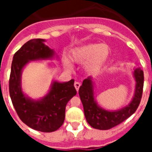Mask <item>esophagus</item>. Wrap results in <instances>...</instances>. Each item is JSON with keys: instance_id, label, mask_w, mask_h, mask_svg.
Wrapping results in <instances>:
<instances>
[{"instance_id": "1", "label": "esophagus", "mask_w": 152, "mask_h": 152, "mask_svg": "<svg viewBox=\"0 0 152 152\" xmlns=\"http://www.w3.org/2000/svg\"><path fill=\"white\" fill-rule=\"evenodd\" d=\"M80 84L79 82H75V89L77 90V91H78L79 88H80Z\"/></svg>"}]
</instances>
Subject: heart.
<instances>
[{"label": "heart", "instance_id": "heart-1", "mask_svg": "<svg viewBox=\"0 0 152 152\" xmlns=\"http://www.w3.org/2000/svg\"><path fill=\"white\" fill-rule=\"evenodd\" d=\"M110 56V48L106 44L91 43L77 47L72 51L71 58L78 64H84L86 72L89 74L98 72L107 63ZM64 65L72 69V64L68 58H64Z\"/></svg>", "mask_w": 152, "mask_h": 152}]
</instances>
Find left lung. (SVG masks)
I'll return each mask as SVG.
<instances>
[{"instance_id": "1", "label": "left lung", "mask_w": 152, "mask_h": 152, "mask_svg": "<svg viewBox=\"0 0 152 152\" xmlns=\"http://www.w3.org/2000/svg\"><path fill=\"white\" fill-rule=\"evenodd\" d=\"M133 76L135 80V94L128 105L117 110H107L98 105L94 96V82L92 77L83 80L79 88V96L84 107V116L87 122L93 128L107 130L123 123L132 116L139 107L142 99L144 73L140 68L134 69Z\"/></svg>"}]
</instances>
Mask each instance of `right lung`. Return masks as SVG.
<instances>
[{"label": "right lung", "instance_id": "obj_1", "mask_svg": "<svg viewBox=\"0 0 152 152\" xmlns=\"http://www.w3.org/2000/svg\"><path fill=\"white\" fill-rule=\"evenodd\" d=\"M45 39H35L28 41L16 52L11 64L9 91L13 105L20 119L35 130L51 132L58 129L65 117L67 103L77 91L75 80L68 82L53 80L49 93L39 100H33L22 91L23 69L30 61L52 59L55 52L47 46Z\"/></svg>", "mask_w": 152, "mask_h": 152}]
</instances>
